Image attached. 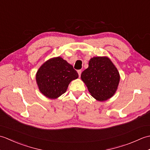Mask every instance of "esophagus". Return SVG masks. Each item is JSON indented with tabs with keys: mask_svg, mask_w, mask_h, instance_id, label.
I'll return each mask as SVG.
<instances>
[{
	"mask_svg": "<svg viewBox=\"0 0 150 150\" xmlns=\"http://www.w3.org/2000/svg\"><path fill=\"white\" fill-rule=\"evenodd\" d=\"M77 72H78V74H79V77H81V73H82V70L79 69V70H78Z\"/></svg>",
	"mask_w": 150,
	"mask_h": 150,
	"instance_id": "esophagus-1",
	"label": "esophagus"
}]
</instances>
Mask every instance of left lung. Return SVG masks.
<instances>
[{
  "label": "left lung",
  "instance_id": "left-lung-1",
  "mask_svg": "<svg viewBox=\"0 0 150 150\" xmlns=\"http://www.w3.org/2000/svg\"><path fill=\"white\" fill-rule=\"evenodd\" d=\"M81 77L90 95L100 102L112 97L120 82L119 72L106 56L90 59L88 68L81 73Z\"/></svg>",
  "mask_w": 150,
  "mask_h": 150
}]
</instances>
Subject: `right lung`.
I'll return each instance as SVG.
<instances>
[{
    "mask_svg": "<svg viewBox=\"0 0 150 150\" xmlns=\"http://www.w3.org/2000/svg\"><path fill=\"white\" fill-rule=\"evenodd\" d=\"M79 75L62 57H53L44 62L36 73V82L40 92L50 99H56L64 93L72 81Z\"/></svg>",
    "mask_w": 150,
    "mask_h": 150,
    "instance_id": "add662e5",
    "label": "right lung"
}]
</instances>
